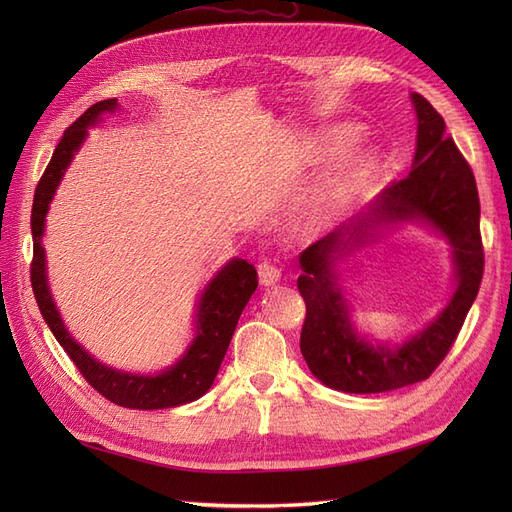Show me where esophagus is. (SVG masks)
<instances>
[{
	"mask_svg": "<svg viewBox=\"0 0 512 512\" xmlns=\"http://www.w3.org/2000/svg\"><path fill=\"white\" fill-rule=\"evenodd\" d=\"M280 277H282V269L277 267L275 262H271V260L258 262V280L262 286H273L280 282Z\"/></svg>",
	"mask_w": 512,
	"mask_h": 512,
	"instance_id": "1",
	"label": "esophagus"
}]
</instances>
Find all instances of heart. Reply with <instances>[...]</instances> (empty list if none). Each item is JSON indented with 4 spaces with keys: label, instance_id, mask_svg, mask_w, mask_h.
Segmentation results:
<instances>
[{
    "label": "heart",
    "instance_id": "obj_1",
    "mask_svg": "<svg viewBox=\"0 0 512 512\" xmlns=\"http://www.w3.org/2000/svg\"><path fill=\"white\" fill-rule=\"evenodd\" d=\"M350 138L352 130H335L327 134L314 151V162L331 160ZM374 166L376 158L371 151L356 153L354 158L339 166L337 173L329 177L327 183L314 196H309L305 203H301L297 213H294L297 230L303 232V235H312V232L327 226L339 211L350 205L365 190V185L369 183L371 175H374Z\"/></svg>",
    "mask_w": 512,
    "mask_h": 512
}]
</instances>
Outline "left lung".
Instances as JSON below:
<instances>
[{"instance_id":"left-lung-1","label":"left lung","mask_w":512,"mask_h":512,"mask_svg":"<svg viewBox=\"0 0 512 512\" xmlns=\"http://www.w3.org/2000/svg\"><path fill=\"white\" fill-rule=\"evenodd\" d=\"M418 119L410 175L386 188L369 211L309 245L297 280L305 301L301 352L309 371L335 391L384 393L427 380L444 361L476 299L485 269L480 203L470 164L446 134L442 115L412 94ZM423 219L454 245L458 290L430 327L399 349L371 347L351 331L345 300L334 284V258L370 236L378 223Z\"/></svg>"}]
</instances>
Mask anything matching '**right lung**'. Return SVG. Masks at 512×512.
<instances>
[{"mask_svg":"<svg viewBox=\"0 0 512 512\" xmlns=\"http://www.w3.org/2000/svg\"><path fill=\"white\" fill-rule=\"evenodd\" d=\"M117 100H102L76 119L72 126L61 136L59 145L53 151V158L42 173L32 207V235H34V258H32V288L34 297L40 307L44 322L49 324L59 346L70 356V361L81 371V376L94 386V389L113 401L117 406L132 410H160L188 404V401L205 395L218 376V369L224 361V354L235 333L237 320L243 307L250 301L258 286V273L254 265L235 258L213 277L207 290L203 292L198 303V320H196V339L188 352L183 354L177 365L162 371L158 376H134L123 371L111 369L98 363L74 342L70 333L61 322L57 307L51 299L49 286H46L44 273V215L49 211V203L57 190V185L64 177V170L70 164L74 151L81 147L87 136V128L96 123L98 117L106 111H115Z\"/></svg>","mask_w":512,"mask_h":512,"instance_id":"1","label":"right lung"}]
</instances>
